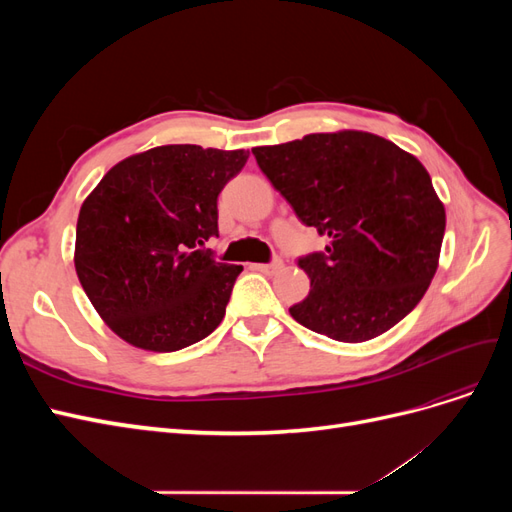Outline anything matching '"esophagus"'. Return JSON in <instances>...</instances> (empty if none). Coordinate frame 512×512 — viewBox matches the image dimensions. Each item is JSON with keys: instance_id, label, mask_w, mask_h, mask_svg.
<instances>
[{"instance_id": "34e87169", "label": "esophagus", "mask_w": 512, "mask_h": 512, "mask_svg": "<svg viewBox=\"0 0 512 512\" xmlns=\"http://www.w3.org/2000/svg\"><path fill=\"white\" fill-rule=\"evenodd\" d=\"M256 271L260 273H267V275H273L277 271H282V260H275V262H269V265H254Z\"/></svg>"}]
</instances>
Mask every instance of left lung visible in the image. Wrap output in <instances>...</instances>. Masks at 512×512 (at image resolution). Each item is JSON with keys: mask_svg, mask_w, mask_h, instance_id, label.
<instances>
[{"mask_svg": "<svg viewBox=\"0 0 512 512\" xmlns=\"http://www.w3.org/2000/svg\"><path fill=\"white\" fill-rule=\"evenodd\" d=\"M252 153L297 218L329 237L324 252L299 258L312 288L290 316L346 344L406 318L436 275L446 228L425 166L359 130L307 134Z\"/></svg>", "mask_w": 512, "mask_h": 512, "instance_id": "left-lung-1", "label": "left lung"}]
</instances>
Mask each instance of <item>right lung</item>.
<instances>
[{
    "label": "right lung",
    "mask_w": 512,
    "mask_h": 512,
    "mask_svg": "<svg viewBox=\"0 0 512 512\" xmlns=\"http://www.w3.org/2000/svg\"><path fill=\"white\" fill-rule=\"evenodd\" d=\"M250 151L162 145L115 164L76 222L74 267L108 329L149 352L188 348L218 329L241 265L203 250L218 196Z\"/></svg>",
    "instance_id": "add662e5"
}]
</instances>
